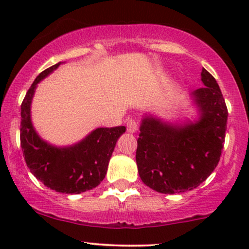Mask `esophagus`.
Wrapping results in <instances>:
<instances>
[{
    "label": "esophagus",
    "instance_id": "obj_1",
    "mask_svg": "<svg viewBox=\"0 0 249 249\" xmlns=\"http://www.w3.org/2000/svg\"><path fill=\"white\" fill-rule=\"evenodd\" d=\"M126 127H127V132H130V133L137 132V130H138V123H137L136 121H133V119H130V121L127 122Z\"/></svg>",
    "mask_w": 249,
    "mask_h": 249
}]
</instances>
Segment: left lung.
<instances>
[{
	"label": "left lung",
	"instance_id": "8db88e82",
	"mask_svg": "<svg viewBox=\"0 0 249 249\" xmlns=\"http://www.w3.org/2000/svg\"><path fill=\"white\" fill-rule=\"evenodd\" d=\"M204 87L190 93L196 117L182 124L142 116L136 161L142 181L159 193L198 187L216 167L224 148L227 107L215 78L201 71Z\"/></svg>",
	"mask_w": 249,
	"mask_h": 249
}]
</instances>
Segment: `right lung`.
I'll return each mask as SVG.
<instances>
[{
	"instance_id": "1",
	"label": "right lung",
	"mask_w": 249,
	"mask_h": 249,
	"mask_svg": "<svg viewBox=\"0 0 249 249\" xmlns=\"http://www.w3.org/2000/svg\"><path fill=\"white\" fill-rule=\"evenodd\" d=\"M62 62L36 77L21 105V147L30 172L47 187L59 193L79 194L98 186L107 172L108 161L125 126L98 127L82 141L57 146L44 141L31 119V103L37 84Z\"/></svg>"
}]
</instances>
